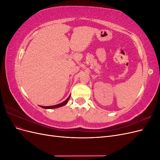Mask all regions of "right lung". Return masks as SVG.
<instances>
[{
	"label": "right lung",
	"instance_id": "obj_1",
	"mask_svg": "<svg viewBox=\"0 0 160 160\" xmlns=\"http://www.w3.org/2000/svg\"><path fill=\"white\" fill-rule=\"evenodd\" d=\"M69 98H70V96L65 101H63V102H62V103H59V104H57V105H52V106H41V107L42 108H44V109H53V108H60V107H61V106H63L65 104H67V102H68Z\"/></svg>",
	"mask_w": 160,
	"mask_h": 160
}]
</instances>
